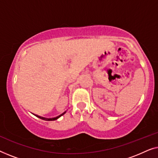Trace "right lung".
Returning <instances> with one entry per match:
<instances>
[{"label": "right lung", "instance_id": "right-lung-1", "mask_svg": "<svg viewBox=\"0 0 158 158\" xmlns=\"http://www.w3.org/2000/svg\"><path fill=\"white\" fill-rule=\"evenodd\" d=\"M65 112H66V111H64V113L61 114H60V115L56 116V117H53V118H45V117H42V116H38V115H36V116H37V117H39L40 118H41V119H43V120H46V121H54V120L57 119L58 118H60V116H62V115H63V114H65Z\"/></svg>", "mask_w": 158, "mask_h": 158}]
</instances>
